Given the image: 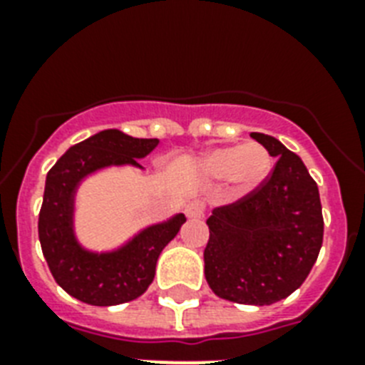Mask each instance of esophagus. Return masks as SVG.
Instances as JSON below:
<instances>
[{"label":"esophagus","instance_id":"34e87169","mask_svg":"<svg viewBox=\"0 0 365 365\" xmlns=\"http://www.w3.org/2000/svg\"><path fill=\"white\" fill-rule=\"evenodd\" d=\"M185 214H187V217H191V220H199V217H202V214H205V202H202V200H193V202H189V205L185 206Z\"/></svg>","mask_w":365,"mask_h":365}]
</instances>
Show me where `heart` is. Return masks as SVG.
Instances as JSON below:
<instances>
[{
  "label": "heart",
  "instance_id": "obj_1",
  "mask_svg": "<svg viewBox=\"0 0 365 365\" xmlns=\"http://www.w3.org/2000/svg\"><path fill=\"white\" fill-rule=\"evenodd\" d=\"M200 172L212 180H229L239 193H250L259 187L271 174V155L259 143L227 145L202 155Z\"/></svg>",
  "mask_w": 365,
  "mask_h": 365
}]
</instances>
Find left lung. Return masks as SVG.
I'll use <instances>...</instances> for the list:
<instances>
[{
  "instance_id": "1",
  "label": "left lung",
  "mask_w": 365,
  "mask_h": 365,
  "mask_svg": "<svg viewBox=\"0 0 365 365\" xmlns=\"http://www.w3.org/2000/svg\"><path fill=\"white\" fill-rule=\"evenodd\" d=\"M252 138L277 163L259 187L212 210L205 277L217 297L261 307L286 299L305 282L322 248L324 217L303 160L277 138Z\"/></svg>"
}]
</instances>
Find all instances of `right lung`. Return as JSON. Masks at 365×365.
I'll list each match as a JSON object with an SVG mask.
<instances>
[{"instance_id":"obj_1","label":"right lung","mask_w":365,"mask_h":365,"mask_svg":"<svg viewBox=\"0 0 365 365\" xmlns=\"http://www.w3.org/2000/svg\"><path fill=\"white\" fill-rule=\"evenodd\" d=\"M157 138H132L115 128L102 130L71 145L48 170L39 210V242L60 288L96 307L121 305L149 288L160 252L185 222L178 214L143 229L115 252L94 254L81 248L73 235V197L83 178L106 166L138 165L157 148Z\"/></svg>"}]
</instances>
